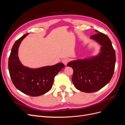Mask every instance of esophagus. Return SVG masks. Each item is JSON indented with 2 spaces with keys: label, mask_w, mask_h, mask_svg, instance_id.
Wrapping results in <instances>:
<instances>
[{
  "label": "esophagus",
  "mask_w": 125,
  "mask_h": 125,
  "mask_svg": "<svg viewBox=\"0 0 125 125\" xmlns=\"http://www.w3.org/2000/svg\"><path fill=\"white\" fill-rule=\"evenodd\" d=\"M69 59L68 58H65L63 59L62 60V62L65 65V66L67 65V64L68 63V62H69Z\"/></svg>",
  "instance_id": "obj_1"
}]
</instances>
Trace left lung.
<instances>
[{
  "instance_id": "1",
  "label": "left lung",
  "mask_w": 125,
  "mask_h": 125,
  "mask_svg": "<svg viewBox=\"0 0 125 125\" xmlns=\"http://www.w3.org/2000/svg\"><path fill=\"white\" fill-rule=\"evenodd\" d=\"M96 34L90 39L101 46L97 56L83 59H77L68 63L73 70L72 81L75 88L86 93L97 91L110 81L114 73L116 55L109 37L95 30Z\"/></svg>"
}]
</instances>
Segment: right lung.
<instances>
[{
	"label": "right lung",
	"instance_id": "1",
	"mask_svg": "<svg viewBox=\"0 0 125 125\" xmlns=\"http://www.w3.org/2000/svg\"><path fill=\"white\" fill-rule=\"evenodd\" d=\"M25 34L13 44L8 60V69L11 80L16 88L22 93L32 96H38L50 91L54 78L65 67L62 62L53 66L33 69L24 66L18 57V49Z\"/></svg>",
	"mask_w": 125,
	"mask_h": 125
}]
</instances>
